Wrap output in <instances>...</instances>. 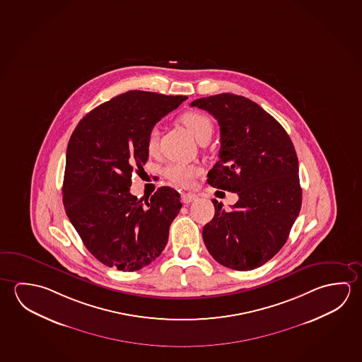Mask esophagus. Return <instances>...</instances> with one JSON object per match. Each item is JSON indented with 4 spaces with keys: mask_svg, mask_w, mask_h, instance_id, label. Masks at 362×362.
<instances>
[{
    "mask_svg": "<svg viewBox=\"0 0 362 362\" xmlns=\"http://www.w3.org/2000/svg\"><path fill=\"white\" fill-rule=\"evenodd\" d=\"M197 199L196 194H193V193H184L182 194V202L185 203V204H189L192 202H194Z\"/></svg>",
    "mask_w": 362,
    "mask_h": 362,
    "instance_id": "34e87169",
    "label": "esophagus"
}]
</instances>
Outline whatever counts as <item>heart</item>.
Here are the masks:
<instances>
[{
  "label": "heart",
  "mask_w": 362,
  "mask_h": 362,
  "mask_svg": "<svg viewBox=\"0 0 362 362\" xmlns=\"http://www.w3.org/2000/svg\"><path fill=\"white\" fill-rule=\"evenodd\" d=\"M180 121L198 141H203L204 139H208L212 134V121L206 113L199 112V111H189V112L182 115ZM158 144H159V131L154 127L150 130L148 139H146L148 153H155V150L158 148ZM199 173H201V169L197 166L187 165L183 163H170L169 165L166 166L164 175L174 185L182 187V188H188L193 184L194 178Z\"/></svg>",
  "instance_id": "b5f03b06"
}]
</instances>
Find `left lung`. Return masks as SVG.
Listing matches in <instances>:
<instances>
[{
	"mask_svg": "<svg viewBox=\"0 0 362 362\" xmlns=\"http://www.w3.org/2000/svg\"><path fill=\"white\" fill-rule=\"evenodd\" d=\"M190 106L218 121L219 159L208 184L238 194L231 211L212 201L214 217L202 233L206 247L223 267L252 270L284 246L300 211L296 148L284 127L246 97L221 93Z\"/></svg>",
	"mask_w": 362,
	"mask_h": 362,
	"instance_id": "1",
	"label": "left lung"
}]
</instances>
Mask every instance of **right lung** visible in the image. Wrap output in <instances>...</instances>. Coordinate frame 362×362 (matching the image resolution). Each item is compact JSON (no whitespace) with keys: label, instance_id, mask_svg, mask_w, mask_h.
<instances>
[{"label":"right lung","instance_id":"add662e5","mask_svg":"<svg viewBox=\"0 0 362 362\" xmlns=\"http://www.w3.org/2000/svg\"><path fill=\"white\" fill-rule=\"evenodd\" d=\"M185 95L129 90L79 121L66 148L63 203L84 246L106 267L136 272L165 249L180 196L161 187L148 201L130 193L148 161V132Z\"/></svg>","mask_w":362,"mask_h":362}]
</instances>
